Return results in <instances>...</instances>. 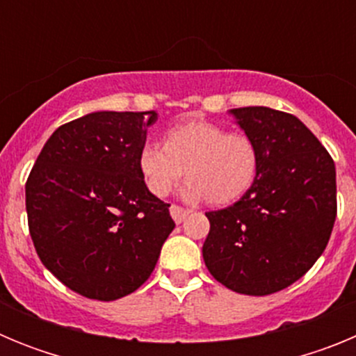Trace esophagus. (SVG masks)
<instances>
[{
    "mask_svg": "<svg viewBox=\"0 0 356 356\" xmlns=\"http://www.w3.org/2000/svg\"><path fill=\"white\" fill-rule=\"evenodd\" d=\"M169 210H171V216H172V219H175V222H178V225H180V222L184 221L185 217H187L188 213H191V210H188V209H181V207H178V205H172Z\"/></svg>",
    "mask_w": 356,
    "mask_h": 356,
    "instance_id": "34e87169",
    "label": "esophagus"
}]
</instances>
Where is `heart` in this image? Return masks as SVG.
<instances>
[{
  "label": "heart",
  "instance_id": "heart-1",
  "mask_svg": "<svg viewBox=\"0 0 356 356\" xmlns=\"http://www.w3.org/2000/svg\"><path fill=\"white\" fill-rule=\"evenodd\" d=\"M137 163L156 197L168 196L185 171V197H207L212 205H226L253 185L259 172V147L244 131H228L216 122L193 119L169 128L163 144L143 143Z\"/></svg>",
  "mask_w": 356,
  "mask_h": 356
}]
</instances>
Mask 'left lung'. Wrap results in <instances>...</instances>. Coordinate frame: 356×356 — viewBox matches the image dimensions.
Returning <instances> with one entry per match:
<instances>
[{"label":"left lung","instance_id":"8db88e82","mask_svg":"<svg viewBox=\"0 0 356 356\" xmlns=\"http://www.w3.org/2000/svg\"><path fill=\"white\" fill-rule=\"evenodd\" d=\"M229 114L257 143L259 172L237 203L205 213L203 260L229 291L267 296L300 280L325 251L337 217L335 163L296 115L267 106Z\"/></svg>","mask_w":356,"mask_h":356}]
</instances>
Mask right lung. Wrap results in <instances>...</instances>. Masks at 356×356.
Instances as JSON below:
<instances>
[{
	"label": "right lung",
	"mask_w": 356,
	"mask_h": 356,
	"mask_svg": "<svg viewBox=\"0 0 356 356\" xmlns=\"http://www.w3.org/2000/svg\"><path fill=\"white\" fill-rule=\"evenodd\" d=\"M156 112H92L56 128L26 180L40 262L78 294L114 301L149 278L175 228L137 155Z\"/></svg>",
	"instance_id": "1"
}]
</instances>
